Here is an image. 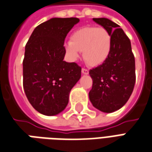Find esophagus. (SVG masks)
<instances>
[{
	"label": "esophagus",
	"mask_w": 152,
	"mask_h": 152,
	"mask_svg": "<svg viewBox=\"0 0 152 152\" xmlns=\"http://www.w3.org/2000/svg\"><path fill=\"white\" fill-rule=\"evenodd\" d=\"M82 73H83V74H88V73H89V72H88V70L87 69L83 68V69H82Z\"/></svg>",
	"instance_id": "1"
}]
</instances>
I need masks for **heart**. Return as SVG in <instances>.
<instances>
[{
  "mask_svg": "<svg viewBox=\"0 0 152 152\" xmlns=\"http://www.w3.org/2000/svg\"><path fill=\"white\" fill-rule=\"evenodd\" d=\"M111 46V35L108 30L95 26L76 30L71 35V41H67L64 44L69 61H78L80 51H83L84 61L91 66L103 64L110 54Z\"/></svg>",
  "mask_w": 152,
  "mask_h": 152,
  "instance_id": "b5f03b06",
  "label": "heart"
}]
</instances>
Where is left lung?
Instances as JSON below:
<instances>
[{
    "mask_svg": "<svg viewBox=\"0 0 152 152\" xmlns=\"http://www.w3.org/2000/svg\"><path fill=\"white\" fill-rule=\"evenodd\" d=\"M93 21L111 35V51L101 65L90 69L92 88L89 99L92 105L105 113H111L125 105L135 85V59L129 38L122 28L106 18Z\"/></svg>",
    "mask_w": 152,
    "mask_h": 152,
    "instance_id": "left-lung-1",
    "label": "left lung"
}]
</instances>
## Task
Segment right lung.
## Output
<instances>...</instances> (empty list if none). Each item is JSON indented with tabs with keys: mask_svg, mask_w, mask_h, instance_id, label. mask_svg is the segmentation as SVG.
Returning a JSON list of instances; mask_svg holds the SVG:
<instances>
[{
	"mask_svg": "<svg viewBox=\"0 0 152 152\" xmlns=\"http://www.w3.org/2000/svg\"><path fill=\"white\" fill-rule=\"evenodd\" d=\"M78 18H52L36 27L25 47L23 84L30 104L45 115L63 111L81 67L64 61V42Z\"/></svg>",
	"mask_w": 152,
	"mask_h": 152,
	"instance_id": "obj_1",
	"label": "right lung"
}]
</instances>
